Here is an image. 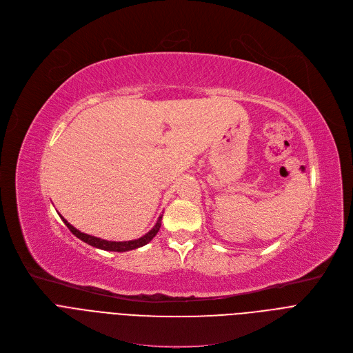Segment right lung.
Masks as SVG:
<instances>
[{"mask_svg": "<svg viewBox=\"0 0 353 353\" xmlns=\"http://www.w3.org/2000/svg\"><path fill=\"white\" fill-rule=\"evenodd\" d=\"M61 216V214H59ZM161 217H159L157 223L154 224V227L148 232L145 234L143 237H140L137 240H130V241H108V240H102V239H98V237H93V236H88V234L85 232H81L79 230H77L74 225H70L62 216V221L65 223V225L70 230V232L74 234L75 237H78L79 240H82L83 243L92 245V247H97V248H101V250H105V251H117V252H123V251H129V250H134V248H139V247H143L146 245L149 241L153 240V237L157 234V231L160 230V225H161Z\"/></svg>", "mask_w": 353, "mask_h": 353, "instance_id": "right-lung-1", "label": "right lung"}]
</instances>
